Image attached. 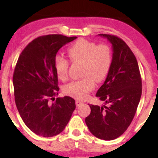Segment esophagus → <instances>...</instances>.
Returning a JSON list of instances; mask_svg holds the SVG:
<instances>
[{
    "label": "esophagus",
    "instance_id": "34e87169",
    "mask_svg": "<svg viewBox=\"0 0 158 158\" xmlns=\"http://www.w3.org/2000/svg\"><path fill=\"white\" fill-rule=\"evenodd\" d=\"M82 103H83V102H81V101H79V100L76 101V105H77V106H81V105L82 104Z\"/></svg>",
    "mask_w": 158,
    "mask_h": 158
}]
</instances>
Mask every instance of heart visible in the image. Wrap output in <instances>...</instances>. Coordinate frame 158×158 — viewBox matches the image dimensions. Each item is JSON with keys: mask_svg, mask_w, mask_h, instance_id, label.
I'll use <instances>...</instances> for the list:
<instances>
[{"mask_svg": "<svg viewBox=\"0 0 158 158\" xmlns=\"http://www.w3.org/2000/svg\"><path fill=\"white\" fill-rule=\"evenodd\" d=\"M69 59L73 63H80L83 78L65 85L67 95L77 99H84L94 89L95 81L100 82L109 73L112 63V52L108 45L97 44L93 41L79 39L68 49ZM54 67L58 77L62 81L69 78V61L62 56H56Z\"/></svg>", "mask_w": 158, "mask_h": 158, "instance_id": "heart-1", "label": "heart"}]
</instances>
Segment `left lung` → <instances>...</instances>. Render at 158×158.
<instances>
[{
    "label": "left lung",
    "instance_id": "obj_1",
    "mask_svg": "<svg viewBox=\"0 0 158 158\" xmlns=\"http://www.w3.org/2000/svg\"><path fill=\"white\" fill-rule=\"evenodd\" d=\"M99 35L111 43L113 57L106 81L96 94L105 105H90L85 123L97 138L112 140L122 135L133 120L142 94V79L137 59L126 43L116 35Z\"/></svg>",
    "mask_w": 158,
    "mask_h": 158
}]
</instances>
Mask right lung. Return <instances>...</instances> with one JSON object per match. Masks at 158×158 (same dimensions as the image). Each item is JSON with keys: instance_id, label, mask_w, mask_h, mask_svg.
I'll return each mask as SVG.
<instances>
[{"instance_id": "obj_1", "label": "right lung", "mask_w": 158, "mask_h": 158, "mask_svg": "<svg viewBox=\"0 0 158 158\" xmlns=\"http://www.w3.org/2000/svg\"><path fill=\"white\" fill-rule=\"evenodd\" d=\"M77 38L39 36L27 44L18 59L12 78L16 107L23 123L37 135H59L75 110L73 98L55 100L59 88L54 61L59 49Z\"/></svg>"}]
</instances>
